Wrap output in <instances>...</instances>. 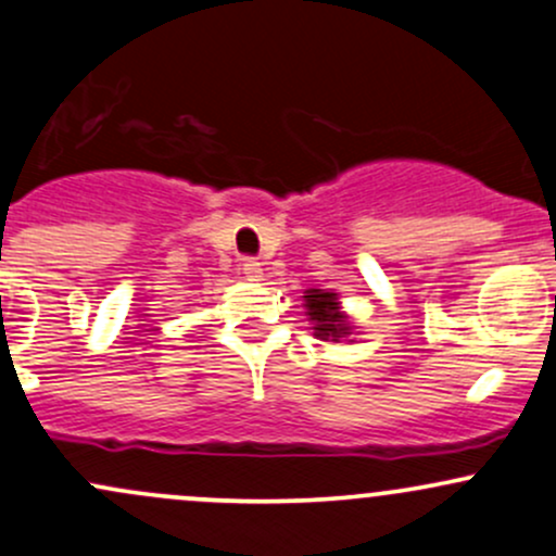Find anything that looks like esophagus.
I'll use <instances>...</instances> for the list:
<instances>
[{
  "label": "esophagus",
  "mask_w": 556,
  "mask_h": 556,
  "mask_svg": "<svg viewBox=\"0 0 556 556\" xmlns=\"http://www.w3.org/2000/svg\"><path fill=\"white\" fill-rule=\"evenodd\" d=\"M242 271L248 274L250 279H261V274H263L261 261H255V258H242Z\"/></svg>",
  "instance_id": "esophagus-1"
}]
</instances>
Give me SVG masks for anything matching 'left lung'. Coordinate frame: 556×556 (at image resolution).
I'll use <instances>...</instances> for the list:
<instances>
[{
	"instance_id": "obj_1",
	"label": "left lung",
	"mask_w": 556,
	"mask_h": 556,
	"mask_svg": "<svg viewBox=\"0 0 556 556\" xmlns=\"http://www.w3.org/2000/svg\"><path fill=\"white\" fill-rule=\"evenodd\" d=\"M306 308H308V319L314 323V336L323 338H338L349 336V323L341 312H338V301L336 293H323V290H308L306 295Z\"/></svg>"
}]
</instances>
